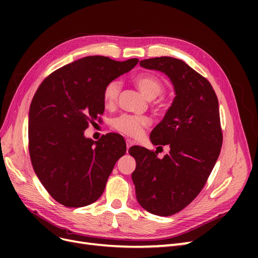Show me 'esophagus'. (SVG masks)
<instances>
[{"label":"esophagus","mask_w":258,"mask_h":258,"mask_svg":"<svg viewBox=\"0 0 258 258\" xmlns=\"http://www.w3.org/2000/svg\"><path fill=\"white\" fill-rule=\"evenodd\" d=\"M126 144H127V152H128V150L129 148L134 145V141H132V140H130V139H128V140H126Z\"/></svg>","instance_id":"obj_1"}]
</instances>
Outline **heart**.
I'll return each mask as SVG.
<instances>
[{
  "label": "heart",
  "instance_id": "1",
  "mask_svg": "<svg viewBox=\"0 0 258 258\" xmlns=\"http://www.w3.org/2000/svg\"><path fill=\"white\" fill-rule=\"evenodd\" d=\"M138 89L141 91L142 95L152 100L158 97L163 86L161 81L157 76L153 74H140L134 80ZM121 88V83L117 80L111 81L106 84L103 90V103L105 107H113L118 99ZM113 128L121 134L137 138L141 136L143 130L151 124V119L146 116H135V115H121L113 120Z\"/></svg>",
  "mask_w": 258,
  "mask_h": 258
}]
</instances>
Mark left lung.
Returning a JSON list of instances; mask_svg holds the SVG:
<instances>
[{
  "instance_id": "obj_1",
  "label": "left lung",
  "mask_w": 258,
  "mask_h": 258,
  "mask_svg": "<svg viewBox=\"0 0 258 258\" xmlns=\"http://www.w3.org/2000/svg\"><path fill=\"white\" fill-rule=\"evenodd\" d=\"M140 66L166 74L175 98L150 137L154 145H168L169 153L160 159L157 151L130 147L137 162L131 177L140 206L150 213L170 216L198 196L220 156L218 100L209 81L182 60L151 58Z\"/></svg>"
}]
</instances>
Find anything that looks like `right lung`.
<instances>
[{
	"instance_id": "right-lung-1",
	"label": "right lung",
	"mask_w": 258,
	"mask_h": 258,
	"mask_svg": "<svg viewBox=\"0 0 258 258\" xmlns=\"http://www.w3.org/2000/svg\"><path fill=\"white\" fill-rule=\"evenodd\" d=\"M138 62L84 57L58 69L37 88L29 111L30 157L38 179L59 204L80 208L97 201L126 153L120 135L93 141L84 131L104 112L106 84Z\"/></svg>"
}]
</instances>
